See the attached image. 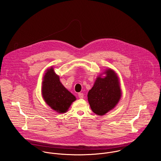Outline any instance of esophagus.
I'll list each match as a JSON object with an SVG mask.
<instances>
[{"label": "esophagus", "instance_id": "esophagus-1", "mask_svg": "<svg viewBox=\"0 0 161 161\" xmlns=\"http://www.w3.org/2000/svg\"><path fill=\"white\" fill-rule=\"evenodd\" d=\"M83 96H84V94H83V93H81V92L78 93V97H79V98L83 99Z\"/></svg>", "mask_w": 161, "mask_h": 161}]
</instances>
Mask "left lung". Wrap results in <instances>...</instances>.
I'll use <instances>...</instances> for the list:
<instances>
[{"instance_id":"8db88e82","label":"left lung","mask_w":161,"mask_h":161,"mask_svg":"<svg viewBox=\"0 0 161 161\" xmlns=\"http://www.w3.org/2000/svg\"><path fill=\"white\" fill-rule=\"evenodd\" d=\"M103 74H105L104 77ZM122 97L120 79L117 73L107 69L96 78L88 94L91 110L98 115H104L117 105Z\"/></svg>"}]
</instances>
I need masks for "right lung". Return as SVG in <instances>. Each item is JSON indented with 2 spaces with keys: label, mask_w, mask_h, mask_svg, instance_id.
<instances>
[{
  "label": "right lung",
  "mask_w": 161,
  "mask_h": 161,
  "mask_svg": "<svg viewBox=\"0 0 161 161\" xmlns=\"http://www.w3.org/2000/svg\"><path fill=\"white\" fill-rule=\"evenodd\" d=\"M41 93L46 103L60 114L67 112L72 103L76 99L62 84L59 76L54 72L53 67L46 70L42 78Z\"/></svg>",
  "instance_id": "add662e5"
}]
</instances>
